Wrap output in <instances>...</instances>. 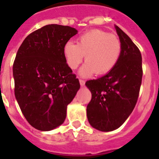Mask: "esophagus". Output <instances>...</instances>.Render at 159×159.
Segmentation results:
<instances>
[{
    "instance_id": "1",
    "label": "esophagus",
    "mask_w": 159,
    "mask_h": 159,
    "mask_svg": "<svg viewBox=\"0 0 159 159\" xmlns=\"http://www.w3.org/2000/svg\"><path fill=\"white\" fill-rule=\"evenodd\" d=\"M79 82H80V84H81V86H84L85 85V82H86V81H85L84 79H80L79 80Z\"/></svg>"
}]
</instances>
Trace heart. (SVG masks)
<instances>
[{"label":"heart","instance_id":"b5f03b06","mask_svg":"<svg viewBox=\"0 0 159 159\" xmlns=\"http://www.w3.org/2000/svg\"><path fill=\"white\" fill-rule=\"evenodd\" d=\"M121 42L118 36L102 30H92L77 38V44L68 41L63 53L67 65L75 70L84 59L81 70L82 76L108 73L117 64L121 53Z\"/></svg>","mask_w":159,"mask_h":159}]
</instances>
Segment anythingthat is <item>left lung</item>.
Wrapping results in <instances>:
<instances>
[{"label":"left lung","instance_id":"left-lung-1","mask_svg":"<svg viewBox=\"0 0 159 159\" xmlns=\"http://www.w3.org/2000/svg\"><path fill=\"white\" fill-rule=\"evenodd\" d=\"M121 42V53L111 72L98 79L86 82L92 92L87 106L90 125L101 131L118 129L132 113L140 91L143 68L139 48L116 25Z\"/></svg>","mask_w":159,"mask_h":159}]
</instances>
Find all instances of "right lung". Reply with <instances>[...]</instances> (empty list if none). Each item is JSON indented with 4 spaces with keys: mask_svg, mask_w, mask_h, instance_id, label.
<instances>
[{
    "mask_svg": "<svg viewBox=\"0 0 159 159\" xmlns=\"http://www.w3.org/2000/svg\"><path fill=\"white\" fill-rule=\"evenodd\" d=\"M77 33L70 26L48 25L30 34L13 64L15 96L29 124L52 130L65 120L67 106L80 88L66 62L65 43Z\"/></svg>",
    "mask_w": 159,
    "mask_h": 159,
    "instance_id": "add662e5",
    "label": "right lung"
}]
</instances>
